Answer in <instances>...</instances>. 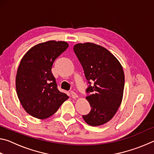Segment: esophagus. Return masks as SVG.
Here are the masks:
<instances>
[{
  "label": "esophagus",
  "instance_id": "1",
  "mask_svg": "<svg viewBox=\"0 0 154 154\" xmlns=\"http://www.w3.org/2000/svg\"><path fill=\"white\" fill-rule=\"evenodd\" d=\"M71 96H72V98H77L78 97V95L75 92H72V91H71Z\"/></svg>",
  "mask_w": 154,
  "mask_h": 154
}]
</instances>
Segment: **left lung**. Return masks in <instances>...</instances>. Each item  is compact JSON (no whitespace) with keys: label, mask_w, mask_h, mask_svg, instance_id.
I'll list each match as a JSON object with an SVG mask.
<instances>
[{"label":"left lung","mask_w":154,"mask_h":154,"mask_svg":"<svg viewBox=\"0 0 154 154\" xmlns=\"http://www.w3.org/2000/svg\"><path fill=\"white\" fill-rule=\"evenodd\" d=\"M74 51L82 64L87 80L91 111L83 116L92 126H101L113 118L120 106L124 89V72L119 60L104 47L93 43H77ZM90 83V82H88Z\"/></svg>","instance_id":"8db88e82"}]
</instances>
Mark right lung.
<instances>
[{"label":"right lung","instance_id":"1","mask_svg":"<svg viewBox=\"0 0 154 154\" xmlns=\"http://www.w3.org/2000/svg\"><path fill=\"white\" fill-rule=\"evenodd\" d=\"M68 47L65 41H48L33 46L21 60L15 78L17 97L34 118H49L69 98L58 90L51 72L54 61Z\"/></svg>","mask_w":154,"mask_h":154}]
</instances>
